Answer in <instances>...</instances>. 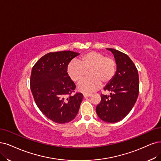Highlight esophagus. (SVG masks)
<instances>
[{
	"instance_id": "1",
	"label": "esophagus",
	"mask_w": 161,
	"mask_h": 161,
	"mask_svg": "<svg viewBox=\"0 0 161 161\" xmlns=\"http://www.w3.org/2000/svg\"><path fill=\"white\" fill-rule=\"evenodd\" d=\"M92 96V94H87V93H84V97L85 98H87V97H90Z\"/></svg>"
}]
</instances>
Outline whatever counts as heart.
I'll return each instance as SVG.
<instances>
[{
    "instance_id": "heart-1",
    "label": "heart",
    "mask_w": 161,
    "mask_h": 161,
    "mask_svg": "<svg viewBox=\"0 0 161 161\" xmlns=\"http://www.w3.org/2000/svg\"><path fill=\"white\" fill-rule=\"evenodd\" d=\"M117 64L114 58L105 56L102 53L90 51L81 55L79 61L71 60L67 66V73L74 82L81 81L89 71L88 77L82 80L77 86L78 90L90 93L97 90L103 84L109 83L114 78Z\"/></svg>"
}]
</instances>
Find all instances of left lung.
I'll return each instance as SVG.
<instances>
[{"instance_id":"1","label":"left lung","mask_w":161,"mask_h":161,"mask_svg":"<svg viewBox=\"0 0 161 161\" xmlns=\"http://www.w3.org/2000/svg\"><path fill=\"white\" fill-rule=\"evenodd\" d=\"M114 55L117 71L113 80L103 88L110 96L101 95L96 113L101 119L116 123L125 117L133 108L139 92L138 71L130 58L120 51L107 48Z\"/></svg>"}]
</instances>
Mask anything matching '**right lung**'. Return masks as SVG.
I'll return each instance as SVG.
<instances>
[{"mask_svg":"<svg viewBox=\"0 0 161 161\" xmlns=\"http://www.w3.org/2000/svg\"><path fill=\"white\" fill-rule=\"evenodd\" d=\"M79 54L71 51L47 53L32 69L30 84L35 103L55 123L72 121L79 111L84 96L81 93L71 95L76 87L67 73L68 64Z\"/></svg>","mask_w":161,"mask_h":161,"instance_id":"obj_1","label":"right lung"}]
</instances>
